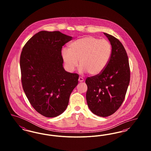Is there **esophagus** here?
Here are the masks:
<instances>
[{
  "label": "esophagus",
  "instance_id": "1",
  "mask_svg": "<svg viewBox=\"0 0 151 151\" xmlns=\"http://www.w3.org/2000/svg\"><path fill=\"white\" fill-rule=\"evenodd\" d=\"M79 82H80V83H81V82L84 81V79H83V78H81V77H79Z\"/></svg>",
  "mask_w": 151,
  "mask_h": 151
}]
</instances>
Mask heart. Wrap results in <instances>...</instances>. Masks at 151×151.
<instances>
[{
  "instance_id": "obj_1",
  "label": "heart",
  "mask_w": 151,
  "mask_h": 151,
  "mask_svg": "<svg viewBox=\"0 0 151 151\" xmlns=\"http://www.w3.org/2000/svg\"><path fill=\"white\" fill-rule=\"evenodd\" d=\"M62 57L67 70L74 71L78 65L81 73L92 76L100 74L107 67L112 55V46L105 40L88 36L78 39L62 50Z\"/></svg>"
}]
</instances>
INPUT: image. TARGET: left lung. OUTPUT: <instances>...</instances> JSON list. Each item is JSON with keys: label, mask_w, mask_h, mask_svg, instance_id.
<instances>
[{"label": "left lung", "mask_w": 151, "mask_h": 151, "mask_svg": "<svg viewBox=\"0 0 151 151\" xmlns=\"http://www.w3.org/2000/svg\"><path fill=\"white\" fill-rule=\"evenodd\" d=\"M112 46V55L100 74L86 78L88 106L96 115L106 117L114 114L123 102L130 79L129 62L122 43L104 33Z\"/></svg>", "instance_id": "obj_1"}]
</instances>
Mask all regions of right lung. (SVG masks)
I'll list each match as a JSON object with an SVG mask.
<instances>
[{
    "label": "right lung",
    "instance_id": "right-lung-1",
    "mask_svg": "<svg viewBox=\"0 0 151 151\" xmlns=\"http://www.w3.org/2000/svg\"><path fill=\"white\" fill-rule=\"evenodd\" d=\"M72 37L59 31H41L30 38L22 50L20 65L24 91L36 111L46 117L62 114L79 75L63 68L62 46Z\"/></svg>",
    "mask_w": 151,
    "mask_h": 151
}]
</instances>
